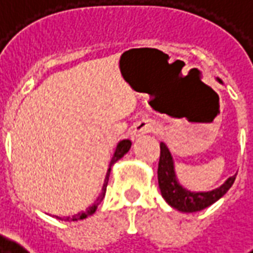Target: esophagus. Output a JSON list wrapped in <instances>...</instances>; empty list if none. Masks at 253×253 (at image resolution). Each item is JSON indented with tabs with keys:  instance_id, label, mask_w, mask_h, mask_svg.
<instances>
[{
	"instance_id": "obj_1",
	"label": "esophagus",
	"mask_w": 253,
	"mask_h": 253,
	"mask_svg": "<svg viewBox=\"0 0 253 253\" xmlns=\"http://www.w3.org/2000/svg\"><path fill=\"white\" fill-rule=\"evenodd\" d=\"M154 128V123L150 121H139L137 122L134 127H132V137L134 138H139L142 137L143 134H148V132L153 131Z\"/></svg>"
}]
</instances>
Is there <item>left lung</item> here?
Returning a JSON list of instances; mask_svg holds the SVG:
<instances>
[{
    "label": "left lung",
    "mask_w": 253,
    "mask_h": 253,
    "mask_svg": "<svg viewBox=\"0 0 253 253\" xmlns=\"http://www.w3.org/2000/svg\"><path fill=\"white\" fill-rule=\"evenodd\" d=\"M221 83V80H218ZM159 187L161 195L167 203L176 210L183 212L201 211L206 207L211 206L212 203L222 198L229 188L233 186L236 180V175L230 176L222 186L215 190L207 192H192L186 190L177 181L175 173V163L172 159L169 149L167 148L164 142L160 143V161H159Z\"/></svg>",
    "instance_id": "1"
}]
</instances>
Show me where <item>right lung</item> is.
<instances>
[{
    "instance_id": "obj_1",
    "label": "right lung",
    "mask_w": 253,
    "mask_h": 253,
    "mask_svg": "<svg viewBox=\"0 0 253 253\" xmlns=\"http://www.w3.org/2000/svg\"><path fill=\"white\" fill-rule=\"evenodd\" d=\"M131 148V141L130 139H123L121 142L116 145V149H115V153L112 156V159H111V163H110V168H108V172H107V175H105V180H104V184H103V188H101V194L99 195V198L96 199L92 206H89L85 211H81L76 214V215H73V217H57L59 219H62V221H78V219H84V218L89 217V215H92L94 211H96V209L99 206V203L103 199H104V195H105V190H107V184H108V179H110V173H111V167L115 164L118 160H121L125 154L130 150Z\"/></svg>"
}]
</instances>
